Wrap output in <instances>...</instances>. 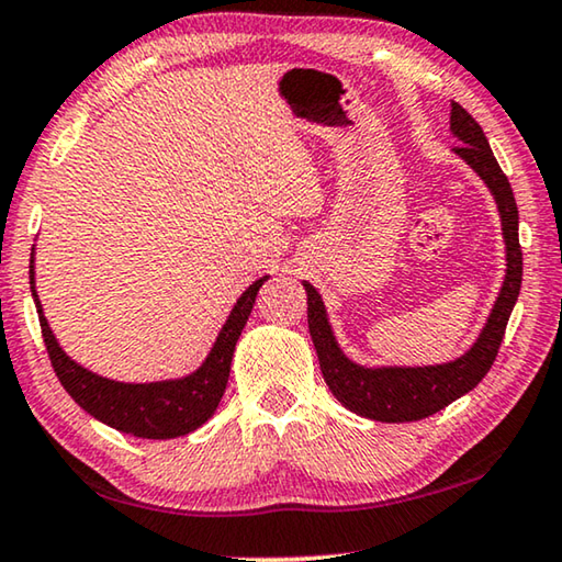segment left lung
<instances>
[{
  "label": "left lung",
  "instance_id": "8db88e82",
  "mask_svg": "<svg viewBox=\"0 0 562 562\" xmlns=\"http://www.w3.org/2000/svg\"><path fill=\"white\" fill-rule=\"evenodd\" d=\"M450 127L462 142V145L456 147V153L483 177L490 192L495 194L507 247V274L501 297H497L493 313H490L483 333H480L477 342L470 347V352L462 355L456 362L432 364V368H360V364L347 360L340 347H337L317 290L310 282H302L307 292L310 337L315 342L319 370H323L327 387L333 390V395L347 409L370 417V420H423V417L440 413L452 400L470 393L487 375V370L493 368L505 337L507 319H510L515 300L520 295L522 249L518 239V204H515L513 198V187L507 182L501 165H497L483 127L458 102H452Z\"/></svg>",
  "mask_w": 562,
  "mask_h": 562
}]
</instances>
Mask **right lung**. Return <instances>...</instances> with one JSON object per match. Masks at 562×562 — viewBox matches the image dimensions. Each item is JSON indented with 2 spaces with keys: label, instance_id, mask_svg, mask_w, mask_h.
Masks as SVG:
<instances>
[{
  "label": "right lung",
  "instance_id": "1",
  "mask_svg": "<svg viewBox=\"0 0 562 562\" xmlns=\"http://www.w3.org/2000/svg\"><path fill=\"white\" fill-rule=\"evenodd\" d=\"M265 280L267 274L243 292L225 327H222L215 347H212V352L198 372L182 380L130 385V382H114L94 375V372L79 368L77 362L67 358L65 350L57 345L55 335H52L47 319H44L40 297L34 292V265L30 262V288L40 313L44 347H47L49 362L57 372L61 387L97 420L120 432L147 440L180 438V435L198 430L202 423L210 420L227 387L237 337L243 333L249 313H252L255 297Z\"/></svg>",
  "mask_w": 562,
  "mask_h": 562
}]
</instances>
